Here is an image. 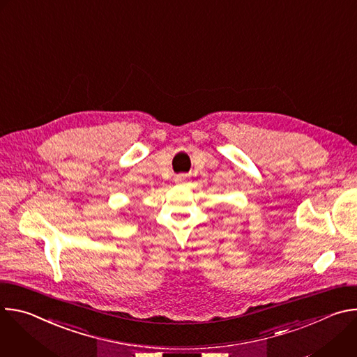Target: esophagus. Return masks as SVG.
Instances as JSON below:
<instances>
[{
    "label": "esophagus",
    "mask_w": 357,
    "mask_h": 357,
    "mask_svg": "<svg viewBox=\"0 0 357 357\" xmlns=\"http://www.w3.org/2000/svg\"><path fill=\"white\" fill-rule=\"evenodd\" d=\"M176 181H178V182L186 181V175H178V176H176Z\"/></svg>",
    "instance_id": "esophagus-1"
}]
</instances>
